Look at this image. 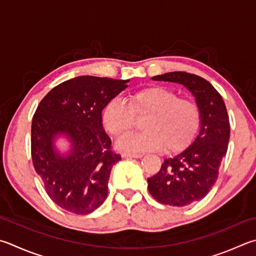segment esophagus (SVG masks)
Returning <instances> with one entry per match:
<instances>
[{
    "mask_svg": "<svg viewBox=\"0 0 256 256\" xmlns=\"http://www.w3.org/2000/svg\"><path fill=\"white\" fill-rule=\"evenodd\" d=\"M123 158H142L143 154L141 153H123Z\"/></svg>",
    "mask_w": 256,
    "mask_h": 256,
    "instance_id": "1",
    "label": "esophagus"
}]
</instances>
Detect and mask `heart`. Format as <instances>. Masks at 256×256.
<instances>
[{
  "mask_svg": "<svg viewBox=\"0 0 256 256\" xmlns=\"http://www.w3.org/2000/svg\"><path fill=\"white\" fill-rule=\"evenodd\" d=\"M146 114L142 122L144 131L123 136L118 142L125 151H156L164 146L178 152L192 142L200 125V110L194 100L178 97L164 86H150L134 90L126 97L110 100L103 110L105 128L114 136L128 133L136 124V116Z\"/></svg>",
  "mask_w": 256,
  "mask_h": 256,
  "instance_id": "obj_1",
  "label": "heart"
}]
</instances>
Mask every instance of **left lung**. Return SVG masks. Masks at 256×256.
I'll use <instances>...</instances> for the list:
<instances>
[{"instance_id":"obj_1","label":"left lung","mask_w":256,"mask_h":256,"mask_svg":"<svg viewBox=\"0 0 256 256\" xmlns=\"http://www.w3.org/2000/svg\"><path fill=\"white\" fill-rule=\"evenodd\" d=\"M153 80L179 82L196 97L200 130L184 151L166 159L159 172L148 178L151 196L164 205L184 207L206 196L218 178L228 148L230 125L224 100L210 82L194 74L166 72Z\"/></svg>"}]
</instances>
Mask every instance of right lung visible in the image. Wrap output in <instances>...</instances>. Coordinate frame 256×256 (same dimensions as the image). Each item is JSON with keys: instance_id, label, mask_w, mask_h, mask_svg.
Masks as SVG:
<instances>
[{"instance_id": "obj_1", "label": "right lung", "mask_w": 256, "mask_h": 256, "mask_svg": "<svg viewBox=\"0 0 256 256\" xmlns=\"http://www.w3.org/2000/svg\"><path fill=\"white\" fill-rule=\"evenodd\" d=\"M128 82L80 76L52 88L36 108L31 125L32 162L51 200L64 210L87 215L108 197L110 170L120 156L112 150L102 112ZM58 134L72 142L66 157L54 151Z\"/></svg>"}]
</instances>
